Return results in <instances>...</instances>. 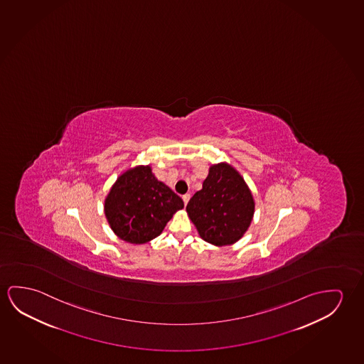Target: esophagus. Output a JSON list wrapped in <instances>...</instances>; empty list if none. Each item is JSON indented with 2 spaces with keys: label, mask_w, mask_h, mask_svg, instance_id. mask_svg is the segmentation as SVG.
<instances>
[{
  "label": "esophagus",
  "mask_w": 364,
  "mask_h": 364,
  "mask_svg": "<svg viewBox=\"0 0 364 364\" xmlns=\"http://www.w3.org/2000/svg\"><path fill=\"white\" fill-rule=\"evenodd\" d=\"M189 199H191V196H189V194H185V196H183V202H184L185 205L188 204Z\"/></svg>",
  "instance_id": "esophagus-1"
}]
</instances>
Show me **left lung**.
Wrapping results in <instances>:
<instances>
[{
    "mask_svg": "<svg viewBox=\"0 0 364 364\" xmlns=\"http://www.w3.org/2000/svg\"><path fill=\"white\" fill-rule=\"evenodd\" d=\"M186 213L198 233L213 246L235 245L245 235L255 214V199L241 173L228 162L213 164Z\"/></svg>",
    "mask_w": 364,
    "mask_h": 364,
    "instance_id": "left-lung-1",
    "label": "left lung"
}]
</instances>
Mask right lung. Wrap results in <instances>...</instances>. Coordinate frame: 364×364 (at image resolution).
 <instances>
[{
    "instance_id": "add662e5",
    "label": "right lung",
    "mask_w": 364,
    "mask_h": 364,
    "mask_svg": "<svg viewBox=\"0 0 364 364\" xmlns=\"http://www.w3.org/2000/svg\"><path fill=\"white\" fill-rule=\"evenodd\" d=\"M184 202L152 173L136 165L119 173L105 199V215L113 233L131 245H144L162 233Z\"/></svg>"
}]
</instances>
